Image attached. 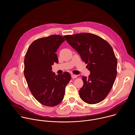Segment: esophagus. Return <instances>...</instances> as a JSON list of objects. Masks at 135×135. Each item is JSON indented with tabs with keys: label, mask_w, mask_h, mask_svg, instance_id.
Listing matches in <instances>:
<instances>
[{
	"label": "esophagus",
	"mask_w": 135,
	"mask_h": 135,
	"mask_svg": "<svg viewBox=\"0 0 135 135\" xmlns=\"http://www.w3.org/2000/svg\"><path fill=\"white\" fill-rule=\"evenodd\" d=\"M71 76V78H72L73 79H76V78H77V75H74V74H72Z\"/></svg>",
	"instance_id": "34e87169"
}]
</instances>
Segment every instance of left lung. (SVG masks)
I'll return each instance as SVG.
<instances>
[{"instance_id":"1","label":"left lung","mask_w":135,"mask_h":135,"mask_svg":"<svg viewBox=\"0 0 135 135\" xmlns=\"http://www.w3.org/2000/svg\"><path fill=\"white\" fill-rule=\"evenodd\" d=\"M67 42L80 54L90 71L82 77L83 86L79 90L83 101L97 104L106 97L117 75V59L110 45L102 37L90 33L65 35Z\"/></svg>"}]
</instances>
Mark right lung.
Here are the masks:
<instances>
[{"instance_id": "obj_1", "label": "right lung", "mask_w": 135, "mask_h": 135, "mask_svg": "<svg viewBox=\"0 0 135 135\" xmlns=\"http://www.w3.org/2000/svg\"><path fill=\"white\" fill-rule=\"evenodd\" d=\"M65 41L59 35L38 38L30 44L25 55L24 75L29 89L35 98L44 106L59 104L71 79L68 72L55 75L51 70L52 65L59 62L55 52Z\"/></svg>"}]
</instances>
